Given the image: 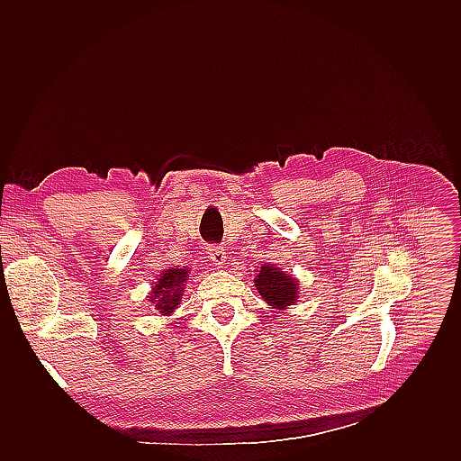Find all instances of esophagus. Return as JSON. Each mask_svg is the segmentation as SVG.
I'll return each mask as SVG.
<instances>
[{
    "label": "esophagus",
    "mask_w": 461,
    "mask_h": 461,
    "mask_svg": "<svg viewBox=\"0 0 461 461\" xmlns=\"http://www.w3.org/2000/svg\"><path fill=\"white\" fill-rule=\"evenodd\" d=\"M207 254H209V259H212L217 265V267H222V265H225V261H227V252H225V248H222V246L212 244L207 248Z\"/></svg>",
    "instance_id": "esophagus-1"
}]
</instances>
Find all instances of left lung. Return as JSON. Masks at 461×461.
Masks as SVG:
<instances>
[{"label": "left lung", "mask_w": 461, "mask_h": 461, "mask_svg": "<svg viewBox=\"0 0 461 461\" xmlns=\"http://www.w3.org/2000/svg\"><path fill=\"white\" fill-rule=\"evenodd\" d=\"M256 286H258L259 296L276 310H283L286 305H294V302L298 300L296 278H292L281 269L271 267V265L261 267L256 278Z\"/></svg>", "instance_id": "obj_1"}]
</instances>
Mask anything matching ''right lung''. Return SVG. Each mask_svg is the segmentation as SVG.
<instances>
[{"mask_svg": "<svg viewBox=\"0 0 461 461\" xmlns=\"http://www.w3.org/2000/svg\"><path fill=\"white\" fill-rule=\"evenodd\" d=\"M186 269H167L161 273V278L149 296V302L158 305L159 313L169 315L176 308L180 302V292H185L183 285L186 283Z\"/></svg>", "mask_w": 461, "mask_h": 461, "instance_id": "obj_1", "label": "right lung"}]
</instances>
